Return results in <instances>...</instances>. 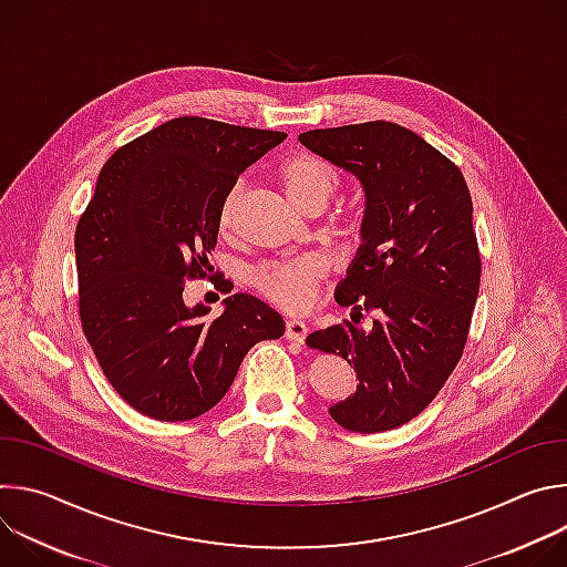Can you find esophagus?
Returning <instances> with one entry per match:
<instances>
[{"mask_svg":"<svg viewBox=\"0 0 567 567\" xmlns=\"http://www.w3.org/2000/svg\"><path fill=\"white\" fill-rule=\"evenodd\" d=\"M285 337H287L289 341L302 343V341L307 339V326H305L302 320L291 318V320H287V326H285Z\"/></svg>","mask_w":567,"mask_h":567,"instance_id":"34e87169","label":"esophagus"}]
</instances>
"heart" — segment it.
<instances>
[{
  "mask_svg": "<svg viewBox=\"0 0 567 567\" xmlns=\"http://www.w3.org/2000/svg\"><path fill=\"white\" fill-rule=\"evenodd\" d=\"M278 175L289 199L305 213H320L346 184V175L334 161L309 150L287 156L278 168ZM241 197H245V182H235L226 190L217 210V228L221 235L233 230ZM339 230L354 237L359 233V217L354 213H343L339 217ZM326 271V265L316 256H300L256 267L251 271V285L276 307L302 311L313 302Z\"/></svg>",
  "mask_w": 567,
  "mask_h": 567,
  "instance_id": "b5f03b06",
  "label": "heart"
}]
</instances>
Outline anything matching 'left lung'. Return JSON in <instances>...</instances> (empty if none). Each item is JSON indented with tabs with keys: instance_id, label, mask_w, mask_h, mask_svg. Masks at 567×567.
I'll return each instance as SVG.
<instances>
[{
	"instance_id": "left-lung-1",
	"label": "left lung",
	"mask_w": 567,
	"mask_h": 567,
	"mask_svg": "<svg viewBox=\"0 0 567 567\" xmlns=\"http://www.w3.org/2000/svg\"><path fill=\"white\" fill-rule=\"evenodd\" d=\"M300 143L354 173L368 199L365 241L337 293L354 316L307 346L354 365L357 392L332 420L390 431L417 417L462 359L482 271L471 195L449 156L390 121L309 130Z\"/></svg>"
}]
</instances>
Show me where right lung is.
Segmentation results:
<instances>
[{
    "instance_id": "add662e5",
    "label": "right lung",
    "mask_w": 567,
    "mask_h": 567,
    "mask_svg": "<svg viewBox=\"0 0 567 567\" xmlns=\"http://www.w3.org/2000/svg\"><path fill=\"white\" fill-rule=\"evenodd\" d=\"M285 132L179 116L121 145L75 226L78 307L112 388L158 422L204 415L230 388L247 352L285 332L249 293L221 316L186 307V280L210 271L226 190ZM230 293L228 280L217 282Z\"/></svg>"
}]
</instances>
